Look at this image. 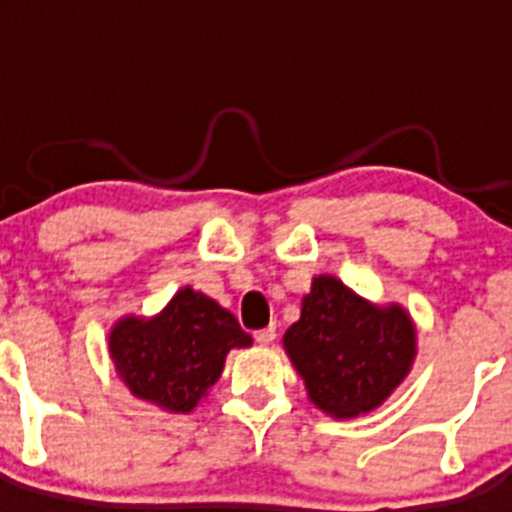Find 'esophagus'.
Segmentation results:
<instances>
[{
    "label": "esophagus",
    "instance_id": "esophagus-1",
    "mask_svg": "<svg viewBox=\"0 0 512 512\" xmlns=\"http://www.w3.org/2000/svg\"><path fill=\"white\" fill-rule=\"evenodd\" d=\"M253 338H256L261 346H269V343L277 338V325H266V328L256 330V333H253Z\"/></svg>",
    "mask_w": 512,
    "mask_h": 512
}]
</instances>
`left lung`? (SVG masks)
Returning <instances> with one entry per match:
<instances>
[{"label":"left lung","mask_w":512,"mask_h":512,"mask_svg":"<svg viewBox=\"0 0 512 512\" xmlns=\"http://www.w3.org/2000/svg\"><path fill=\"white\" fill-rule=\"evenodd\" d=\"M284 348L310 400L336 418L369 413L410 372L415 328L402 307H374L333 277H318Z\"/></svg>","instance_id":"1"}]
</instances>
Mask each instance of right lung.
<instances>
[{
    "instance_id": "add662e5",
    "label": "right lung",
    "mask_w": 512,
    "mask_h": 512,
    "mask_svg": "<svg viewBox=\"0 0 512 512\" xmlns=\"http://www.w3.org/2000/svg\"><path fill=\"white\" fill-rule=\"evenodd\" d=\"M251 336L228 310L184 287L153 320L125 318L110 333L115 369L135 397L189 413L217 382L230 348Z\"/></svg>"
}]
</instances>
